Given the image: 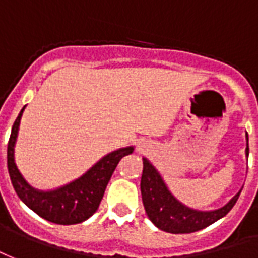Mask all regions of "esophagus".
I'll return each instance as SVG.
<instances>
[{"label":"esophagus","instance_id":"1","mask_svg":"<svg viewBox=\"0 0 258 258\" xmlns=\"http://www.w3.org/2000/svg\"><path fill=\"white\" fill-rule=\"evenodd\" d=\"M139 150H140V151H142V150H143V146H139Z\"/></svg>","mask_w":258,"mask_h":258}]
</instances>
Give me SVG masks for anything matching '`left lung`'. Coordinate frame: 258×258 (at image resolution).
<instances>
[{
    "mask_svg": "<svg viewBox=\"0 0 258 258\" xmlns=\"http://www.w3.org/2000/svg\"><path fill=\"white\" fill-rule=\"evenodd\" d=\"M246 139H247L246 155L249 157L247 133H246ZM140 189H142L143 205H144L148 219L151 220L158 228L170 234H189V232H195L213 224L217 220L224 217L225 214L234 208L242 191L240 189L228 204L216 210L201 212V210L187 208L185 205L178 202L177 199L173 197L163 181V178L161 177V174L146 158H143Z\"/></svg>",
    "mask_w": 258,
    "mask_h": 258,
    "instance_id": "left-lung-1",
    "label": "left lung"
}]
</instances>
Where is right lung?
Instances as JSON below:
<instances>
[{
  "label": "right lung",
  "instance_id": "1",
  "mask_svg": "<svg viewBox=\"0 0 258 258\" xmlns=\"http://www.w3.org/2000/svg\"><path fill=\"white\" fill-rule=\"evenodd\" d=\"M23 111L24 107L13 123L8 142V172L13 188L33 212L50 223L70 225L85 221L99 208L121 158L132 154L135 148L125 147L110 152L74 181L52 191H39L24 180L15 163V144Z\"/></svg>",
  "mask_w": 258,
  "mask_h": 258
}]
</instances>
